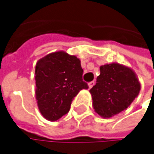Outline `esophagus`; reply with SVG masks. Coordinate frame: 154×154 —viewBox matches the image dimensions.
Here are the masks:
<instances>
[{"instance_id":"obj_1","label":"esophagus","mask_w":154,"mask_h":154,"mask_svg":"<svg viewBox=\"0 0 154 154\" xmlns=\"http://www.w3.org/2000/svg\"><path fill=\"white\" fill-rule=\"evenodd\" d=\"M94 85H95V82H94V81H92V82H89V83H88V86H89V88H92Z\"/></svg>"}]
</instances>
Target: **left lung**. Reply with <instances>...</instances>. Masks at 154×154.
<instances>
[{"label":"left lung","mask_w":154,"mask_h":154,"mask_svg":"<svg viewBox=\"0 0 154 154\" xmlns=\"http://www.w3.org/2000/svg\"><path fill=\"white\" fill-rule=\"evenodd\" d=\"M96 84L90 89L94 110L110 118L128 107L138 95L140 84L134 71L118 63L101 66Z\"/></svg>","instance_id":"1"}]
</instances>
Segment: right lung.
<instances>
[{
	"instance_id": "obj_1",
	"label": "right lung",
	"mask_w": 154,
	"mask_h": 154,
	"mask_svg": "<svg viewBox=\"0 0 154 154\" xmlns=\"http://www.w3.org/2000/svg\"><path fill=\"white\" fill-rule=\"evenodd\" d=\"M80 60L64 51L51 53L35 66V94L42 115L51 121L67 114L78 92L88 89Z\"/></svg>"
}]
</instances>
